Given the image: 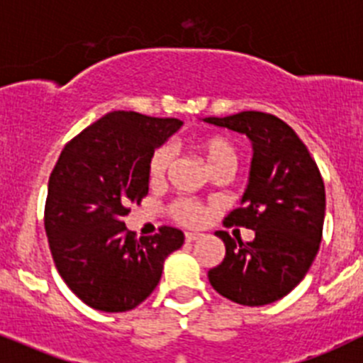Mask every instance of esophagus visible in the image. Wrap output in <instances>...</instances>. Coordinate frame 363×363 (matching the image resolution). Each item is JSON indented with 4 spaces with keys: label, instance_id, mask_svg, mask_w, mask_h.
Listing matches in <instances>:
<instances>
[{
    "label": "esophagus",
    "instance_id": "34e87169",
    "mask_svg": "<svg viewBox=\"0 0 363 363\" xmlns=\"http://www.w3.org/2000/svg\"><path fill=\"white\" fill-rule=\"evenodd\" d=\"M184 238H186V242H193L196 241V239L202 238V234H199V232H186Z\"/></svg>",
    "mask_w": 363,
    "mask_h": 363
}]
</instances>
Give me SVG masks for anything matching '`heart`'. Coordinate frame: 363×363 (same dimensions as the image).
Instances as JSON below:
<instances>
[{
	"label": "heart",
	"instance_id": "heart-1",
	"mask_svg": "<svg viewBox=\"0 0 363 363\" xmlns=\"http://www.w3.org/2000/svg\"><path fill=\"white\" fill-rule=\"evenodd\" d=\"M195 149L203 156L211 172L227 170L234 174L239 163V152L234 142L221 135L200 136L193 142ZM174 161V152L168 145H160L149 157L147 163V177L150 184H160L164 181ZM168 213L175 221L184 225H199L206 216V211L199 202L189 199H179L170 203Z\"/></svg>",
	"mask_w": 363,
	"mask_h": 363
}]
</instances>
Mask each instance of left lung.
Here are the masks:
<instances>
[{
  "mask_svg": "<svg viewBox=\"0 0 363 363\" xmlns=\"http://www.w3.org/2000/svg\"><path fill=\"white\" fill-rule=\"evenodd\" d=\"M206 122L242 133L253 145L242 207L225 223L255 230L242 242L225 230V259L209 269L211 286L227 300L248 307L289 294L311 269L325 223V182L305 143L284 121L262 111H241Z\"/></svg>",
  "mask_w": 363,
  "mask_h": 363,
  "instance_id": "1",
  "label": "left lung"
}]
</instances>
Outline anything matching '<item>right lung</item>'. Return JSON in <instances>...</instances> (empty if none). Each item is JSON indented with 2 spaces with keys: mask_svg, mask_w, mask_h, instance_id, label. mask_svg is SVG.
<instances>
[{
  "mask_svg": "<svg viewBox=\"0 0 363 363\" xmlns=\"http://www.w3.org/2000/svg\"><path fill=\"white\" fill-rule=\"evenodd\" d=\"M181 125L179 118L113 111L63 147L49 175L45 234L60 277L88 307H138L160 284L164 259L184 242L167 225L136 239L122 221L149 193L150 154Z\"/></svg>",
  "mask_w": 363,
  "mask_h": 363,
  "instance_id": "add662e5",
  "label": "right lung"
}]
</instances>
